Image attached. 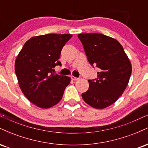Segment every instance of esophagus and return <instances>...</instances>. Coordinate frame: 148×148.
Returning a JSON list of instances; mask_svg holds the SVG:
<instances>
[{
  "label": "esophagus",
  "mask_w": 148,
  "mask_h": 148,
  "mask_svg": "<svg viewBox=\"0 0 148 148\" xmlns=\"http://www.w3.org/2000/svg\"><path fill=\"white\" fill-rule=\"evenodd\" d=\"M71 79L73 80V81H77V80H79V78L75 77L74 76H71Z\"/></svg>",
  "instance_id": "esophagus-1"
}]
</instances>
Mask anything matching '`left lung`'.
Masks as SVG:
<instances>
[{
    "label": "left lung",
    "instance_id": "left-lung-1",
    "mask_svg": "<svg viewBox=\"0 0 148 148\" xmlns=\"http://www.w3.org/2000/svg\"><path fill=\"white\" fill-rule=\"evenodd\" d=\"M78 37L88 62L99 68L97 78L88 80L89 88L82 98L93 108H105L115 103L126 89L132 64L115 39L99 33L79 34Z\"/></svg>",
    "mask_w": 148,
    "mask_h": 148
}]
</instances>
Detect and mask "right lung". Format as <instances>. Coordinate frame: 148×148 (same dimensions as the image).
Instances as JSON below:
<instances>
[{"label": "right lung", "instance_id": "add662e5", "mask_svg": "<svg viewBox=\"0 0 148 148\" xmlns=\"http://www.w3.org/2000/svg\"><path fill=\"white\" fill-rule=\"evenodd\" d=\"M70 34H47L33 37L23 45L15 61L14 69L22 92L30 101L49 108L62 99L70 83L69 76L55 74L53 67Z\"/></svg>", "mask_w": 148, "mask_h": 148}]
</instances>
